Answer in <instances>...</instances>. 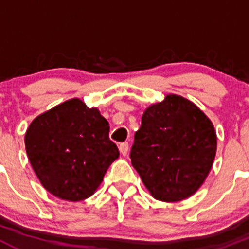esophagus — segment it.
Here are the masks:
<instances>
[{
	"label": "esophagus",
	"mask_w": 249,
	"mask_h": 249,
	"mask_svg": "<svg viewBox=\"0 0 249 249\" xmlns=\"http://www.w3.org/2000/svg\"><path fill=\"white\" fill-rule=\"evenodd\" d=\"M119 150L123 155H126L127 154V150H129V143L124 142V143H120L119 144Z\"/></svg>",
	"instance_id": "34e87169"
}]
</instances>
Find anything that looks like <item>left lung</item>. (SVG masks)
I'll use <instances>...</instances> for the list:
<instances>
[{
  "mask_svg": "<svg viewBox=\"0 0 249 249\" xmlns=\"http://www.w3.org/2000/svg\"><path fill=\"white\" fill-rule=\"evenodd\" d=\"M217 134L196 105L170 94L142 115L131 164L154 199L177 202L192 196L212 169Z\"/></svg>",
  "mask_w": 249,
  "mask_h": 249,
  "instance_id": "8db88e82",
  "label": "left lung"
}]
</instances>
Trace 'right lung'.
<instances>
[{
  "mask_svg": "<svg viewBox=\"0 0 249 249\" xmlns=\"http://www.w3.org/2000/svg\"><path fill=\"white\" fill-rule=\"evenodd\" d=\"M31 166L59 199L80 201L95 193L119 157L109 124L97 108L71 99L35 118L25 134Z\"/></svg>",
  "mask_w": 249,
  "mask_h": 249,
  "instance_id": "add662e5",
  "label": "right lung"
}]
</instances>
